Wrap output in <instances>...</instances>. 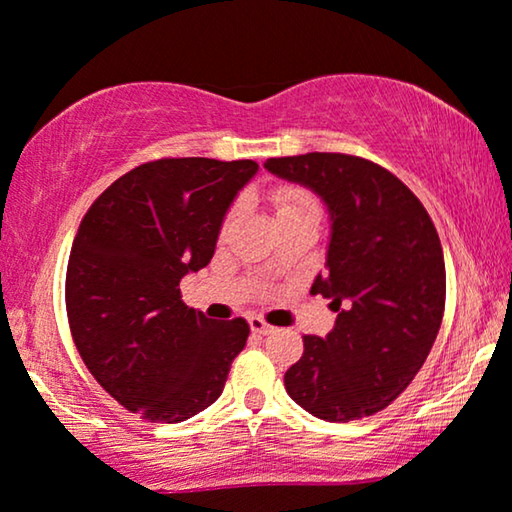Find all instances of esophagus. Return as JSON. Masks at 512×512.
<instances>
[{
    "mask_svg": "<svg viewBox=\"0 0 512 512\" xmlns=\"http://www.w3.org/2000/svg\"><path fill=\"white\" fill-rule=\"evenodd\" d=\"M249 328H251V333H256V335H270L272 331H275V326L265 324L261 317H251L249 319Z\"/></svg>",
    "mask_w": 512,
    "mask_h": 512,
    "instance_id": "obj_1",
    "label": "esophagus"
}]
</instances>
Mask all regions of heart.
I'll use <instances>...</instances> for the list:
<instances>
[{
  "mask_svg": "<svg viewBox=\"0 0 512 512\" xmlns=\"http://www.w3.org/2000/svg\"><path fill=\"white\" fill-rule=\"evenodd\" d=\"M268 200L272 209H275V219H286V216H293V214H300V212H310V209H317L314 205V200L307 195L305 191H300L296 186H277L272 188L268 193ZM237 216V207H233L226 216V221H223V230H226L230 223L235 221Z\"/></svg>",
  "mask_w": 512,
  "mask_h": 512,
  "instance_id": "obj_1",
  "label": "heart"
}]
</instances>
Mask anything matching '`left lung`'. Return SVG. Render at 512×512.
<instances>
[{
  "instance_id": "left-lung-1",
  "label": "left lung",
  "mask_w": 512,
  "mask_h": 512,
  "mask_svg": "<svg viewBox=\"0 0 512 512\" xmlns=\"http://www.w3.org/2000/svg\"><path fill=\"white\" fill-rule=\"evenodd\" d=\"M265 167L310 188L331 214L326 275L312 293L331 298L338 319L326 338L305 335L284 387L326 422L380 412L415 380L440 331L445 261L436 226L401 179L366 158L305 153Z\"/></svg>"
}]
</instances>
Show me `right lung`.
I'll list each match as a JSON object with an SVG mask.
<instances>
[{"label": "right lung", "instance_id": "1", "mask_svg": "<svg viewBox=\"0 0 512 512\" xmlns=\"http://www.w3.org/2000/svg\"><path fill=\"white\" fill-rule=\"evenodd\" d=\"M256 170L254 160H151L83 216L67 263L69 328L102 389L142 419L177 424L209 408L247 345V321L207 319L181 300L179 282L212 261Z\"/></svg>", "mask_w": 512, "mask_h": 512}]
</instances>
